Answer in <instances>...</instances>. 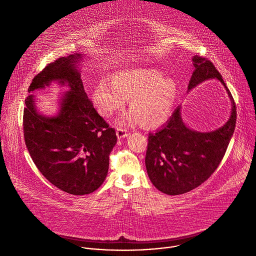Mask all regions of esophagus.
Listing matches in <instances>:
<instances>
[{
  "label": "esophagus",
  "instance_id": "1",
  "mask_svg": "<svg viewBox=\"0 0 256 256\" xmlns=\"http://www.w3.org/2000/svg\"><path fill=\"white\" fill-rule=\"evenodd\" d=\"M128 134V130L122 128H116V136H118V138H126Z\"/></svg>",
  "mask_w": 256,
  "mask_h": 256
}]
</instances>
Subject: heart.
I'll return each mask as SVG.
<instances>
[{
  "mask_svg": "<svg viewBox=\"0 0 256 256\" xmlns=\"http://www.w3.org/2000/svg\"><path fill=\"white\" fill-rule=\"evenodd\" d=\"M175 94V83L164 78L160 72L132 68L116 72L112 82L100 81L93 90L92 99L100 114L109 118L124 106L126 98H130L132 110L120 122L132 124L140 120L144 126H157L170 116Z\"/></svg>",
  "mask_w": 256,
  "mask_h": 256,
  "instance_id": "heart-1",
  "label": "heart"
}]
</instances>
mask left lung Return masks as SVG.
<instances>
[{
  "instance_id": "left-lung-1",
  "label": "left lung",
  "mask_w": 256,
  "mask_h": 256,
  "mask_svg": "<svg viewBox=\"0 0 256 256\" xmlns=\"http://www.w3.org/2000/svg\"><path fill=\"white\" fill-rule=\"evenodd\" d=\"M192 62L194 70L188 91L206 80L218 79L226 88L232 112L222 128L200 132L186 126L181 118V106H178L165 126L149 134L146 169L154 186L170 196L194 190L214 172L226 153L236 124V105L220 72L206 58L196 56Z\"/></svg>"
}]
</instances>
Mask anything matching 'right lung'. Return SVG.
Masks as SVG:
<instances>
[{"mask_svg": "<svg viewBox=\"0 0 256 256\" xmlns=\"http://www.w3.org/2000/svg\"><path fill=\"white\" fill-rule=\"evenodd\" d=\"M83 56L58 58L38 72L28 88L31 93L52 82L68 87L56 116L40 114L32 94L25 99L23 114L25 144L34 164L50 184L74 196L100 188L118 140L116 130L98 114L84 90L78 68Z\"/></svg>", "mask_w": 256, "mask_h": 256, "instance_id": "right-lung-1", "label": "right lung"}]
</instances>
